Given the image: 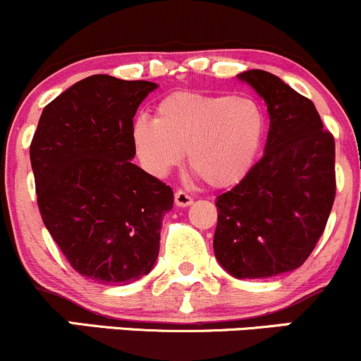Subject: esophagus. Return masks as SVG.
Wrapping results in <instances>:
<instances>
[{
  "instance_id": "obj_1",
  "label": "esophagus",
  "mask_w": 361,
  "mask_h": 361,
  "mask_svg": "<svg viewBox=\"0 0 361 361\" xmlns=\"http://www.w3.org/2000/svg\"><path fill=\"white\" fill-rule=\"evenodd\" d=\"M176 204L182 206V208H185V206H191L192 204V197L189 196V194L185 191L179 189V191H176Z\"/></svg>"
}]
</instances>
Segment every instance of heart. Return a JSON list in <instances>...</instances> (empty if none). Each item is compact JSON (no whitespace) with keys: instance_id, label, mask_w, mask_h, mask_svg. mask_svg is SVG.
Returning a JSON list of instances; mask_svg holds the SVG:
<instances>
[{"instance_id":"1","label":"heart","mask_w":361,"mask_h":361,"mask_svg":"<svg viewBox=\"0 0 361 361\" xmlns=\"http://www.w3.org/2000/svg\"><path fill=\"white\" fill-rule=\"evenodd\" d=\"M266 119L250 99L173 92L155 109V119L137 117L133 145L141 164L165 176L188 152L189 169L212 188H230L252 169Z\"/></svg>"}]
</instances>
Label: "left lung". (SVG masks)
Instances as JSON below:
<instances>
[{
  "label": "left lung",
  "mask_w": 361,
  "mask_h": 361,
  "mask_svg": "<svg viewBox=\"0 0 361 361\" xmlns=\"http://www.w3.org/2000/svg\"><path fill=\"white\" fill-rule=\"evenodd\" d=\"M268 104L264 155L216 197L214 256L235 278H268L307 261L336 197L334 136L310 99L276 75H238Z\"/></svg>",
  "instance_id": "obj_1"
}]
</instances>
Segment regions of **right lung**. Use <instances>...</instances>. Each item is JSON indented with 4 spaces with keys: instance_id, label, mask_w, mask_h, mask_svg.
I'll list each match as a JSON object with an SVG mask.
<instances>
[{
    "instance_id": "1",
    "label": "right lung",
    "mask_w": 361,
    "mask_h": 361,
    "mask_svg": "<svg viewBox=\"0 0 361 361\" xmlns=\"http://www.w3.org/2000/svg\"><path fill=\"white\" fill-rule=\"evenodd\" d=\"M157 83L93 75L44 107L30 143L44 225L83 276L128 285L160 250L170 185L131 161L137 107Z\"/></svg>"
}]
</instances>
